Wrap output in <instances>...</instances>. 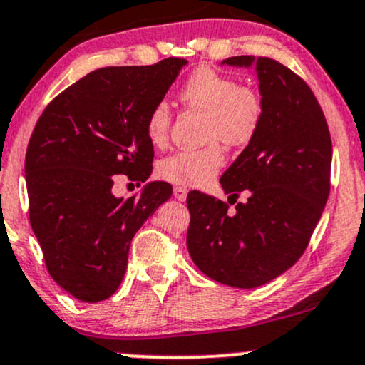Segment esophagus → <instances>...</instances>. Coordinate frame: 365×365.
<instances>
[{
    "instance_id": "34e87169",
    "label": "esophagus",
    "mask_w": 365,
    "mask_h": 365,
    "mask_svg": "<svg viewBox=\"0 0 365 365\" xmlns=\"http://www.w3.org/2000/svg\"><path fill=\"white\" fill-rule=\"evenodd\" d=\"M187 194H189V190H187L185 187H175L173 195H175L176 201H185V199H187Z\"/></svg>"
}]
</instances>
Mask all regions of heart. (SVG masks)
<instances>
[{"instance_id":"1","label":"heart","mask_w":365,"mask_h":365,"mask_svg":"<svg viewBox=\"0 0 365 365\" xmlns=\"http://www.w3.org/2000/svg\"><path fill=\"white\" fill-rule=\"evenodd\" d=\"M180 100L187 107L206 114L204 135L228 145H244L255 137L262 123L263 106L258 93L239 86L228 76L213 69H197L180 88ZM171 112L166 102L152 107L145 123L147 137L154 145H164L170 135ZM225 154L216 142L201 149L178 150L161 159L158 173L163 180L178 185L202 187L218 173Z\"/></svg>"}]
</instances>
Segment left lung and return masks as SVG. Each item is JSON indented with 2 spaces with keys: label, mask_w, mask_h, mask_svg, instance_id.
<instances>
[{
  "label": "left lung",
  "mask_w": 365,
  "mask_h": 365,
  "mask_svg": "<svg viewBox=\"0 0 365 365\" xmlns=\"http://www.w3.org/2000/svg\"><path fill=\"white\" fill-rule=\"evenodd\" d=\"M222 66L255 69L263 115L247 147L220 178L228 213L201 192L187 197V247L216 282L253 289L289 270L307 250L329 195L332 143L324 112L302 78L267 57H230Z\"/></svg>",
  "instance_id": "1"
}]
</instances>
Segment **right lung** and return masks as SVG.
<instances>
[{
    "label": "right lung",
    "instance_id": "1",
    "mask_svg": "<svg viewBox=\"0 0 365 365\" xmlns=\"http://www.w3.org/2000/svg\"><path fill=\"white\" fill-rule=\"evenodd\" d=\"M187 63L97 69L51 100L36 123L26 154L31 227L50 275L79 302L118 291L135 234L173 194L170 183L147 182L154 147L145 123ZM118 174L146 185L118 198Z\"/></svg>",
    "mask_w": 365,
    "mask_h": 365
}]
</instances>
